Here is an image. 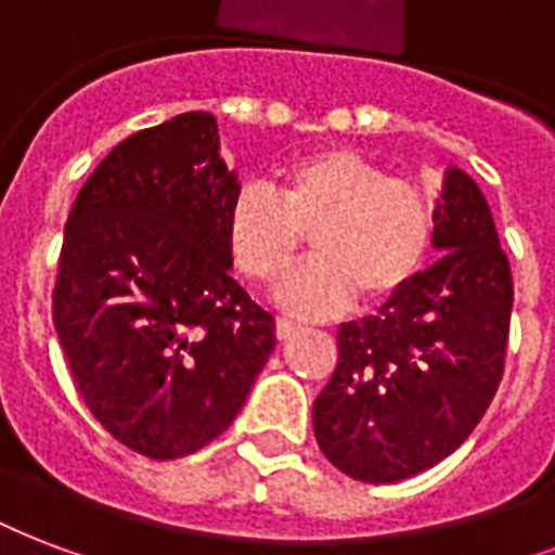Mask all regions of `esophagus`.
<instances>
[{
	"label": "esophagus",
	"mask_w": 555,
	"mask_h": 555,
	"mask_svg": "<svg viewBox=\"0 0 555 555\" xmlns=\"http://www.w3.org/2000/svg\"><path fill=\"white\" fill-rule=\"evenodd\" d=\"M301 331V324L298 322H293V319H278V322H274V336H278V339H289V336H295V333Z\"/></svg>",
	"instance_id": "34e87169"
}]
</instances>
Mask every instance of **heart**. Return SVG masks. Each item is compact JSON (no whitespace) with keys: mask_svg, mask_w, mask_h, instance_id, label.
<instances>
[{"mask_svg":"<svg viewBox=\"0 0 555 555\" xmlns=\"http://www.w3.org/2000/svg\"><path fill=\"white\" fill-rule=\"evenodd\" d=\"M312 257L278 286L286 310L315 315L362 295L386 304L418 281L433 245V207L418 183L386 175L345 149L295 157L272 186L245 183L224 214V245L245 281H278L301 254Z\"/></svg>","mask_w":555,"mask_h":555,"instance_id":"obj_1","label":"heart"}]
</instances>
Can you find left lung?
Instances as JSON below:
<instances>
[{
	"label": "left lung",
	"instance_id": "left-lung-1",
	"mask_svg": "<svg viewBox=\"0 0 555 555\" xmlns=\"http://www.w3.org/2000/svg\"><path fill=\"white\" fill-rule=\"evenodd\" d=\"M444 257L377 315L339 327L336 372L312 403L327 460L362 482H398L451 456L503 377L512 272L486 195L448 166L433 210Z\"/></svg>",
	"mask_w": 555,
	"mask_h": 555
}]
</instances>
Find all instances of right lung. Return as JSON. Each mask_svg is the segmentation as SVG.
I'll use <instances>...</instances> for the list:
<instances>
[{"mask_svg":"<svg viewBox=\"0 0 555 555\" xmlns=\"http://www.w3.org/2000/svg\"><path fill=\"white\" fill-rule=\"evenodd\" d=\"M236 190L214 114L190 111L116 145L66 219L57 339L99 424L149 460L228 430L274 351L272 312L231 278Z\"/></svg>","mask_w":555,"mask_h":555,"instance_id":"add662e5","label":"right lung"}]
</instances>
